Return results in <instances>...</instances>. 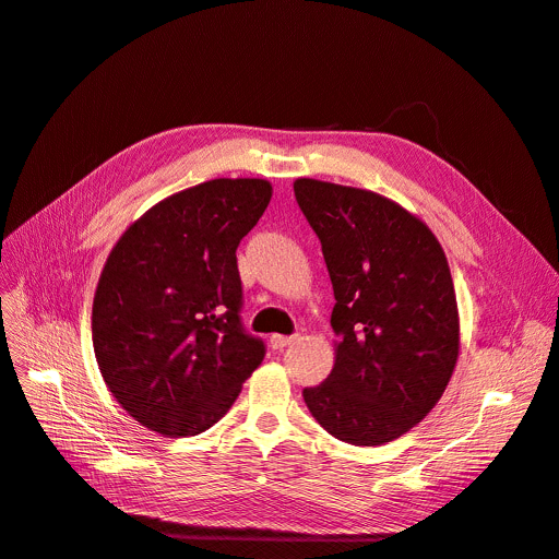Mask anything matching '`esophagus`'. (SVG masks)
<instances>
[{
    "mask_svg": "<svg viewBox=\"0 0 559 559\" xmlns=\"http://www.w3.org/2000/svg\"><path fill=\"white\" fill-rule=\"evenodd\" d=\"M297 337H285V335H272L270 337V346L274 348V350H283L285 346H289L292 342H295Z\"/></svg>",
    "mask_w": 559,
    "mask_h": 559,
    "instance_id": "34e87169",
    "label": "esophagus"
}]
</instances>
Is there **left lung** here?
<instances>
[{"instance_id":"1","label":"left lung","mask_w":559,"mask_h":559,"mask_svg":"<svg viewBox=\"0 0 559 559\" xmlns=\"http://www.w3.org/2000/svg\"><path fill=\"white\" fill-rule=\"evenodd\" d=\"M333 283L335 365L304 390L319 426L354 447L415 428L442 399L460 354L447 253L401 203L362 188L297 179Z\"/></svg>"}]
</instances>
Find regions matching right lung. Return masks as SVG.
<instances>
[{"label":"right lung","instance_id":"right-lung-1","mask_svg":"<svg viewBox=\"0 0 559 559\" xmlns=\"http://www.w3.org/2000/svg\"><path fill=\"white\" fill-rule=\"evenodd\" d=\"M272 199L264 179L176 192L115 242L93 301V346L115 401L144 428L190 437L215 426L264 358L240 324V240Z\"/></svg>","mask_w":559,"mask_h":559}]
</instances>
